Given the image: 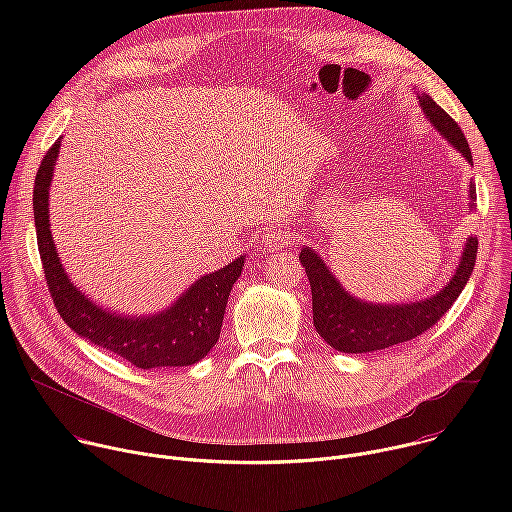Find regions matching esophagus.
I'll list each match as a JSON object with an SVG mask.
<instances>
[{
    "label": "esophagus",
    "instance_id": "34e87169",
    "mask_svg": "<svg viewBox=\"0 0 512 512\" xmlns=\"http://www.w3.org/2000/svg\"><path fill=\"white\" fill-rule=\"evenodd\" d=\"M287 241H289V233L285 231V229H269L267 233H265V237H263V247H265V251H277V249H281L283 245H287Z\"/></svg>",
    "mask_w": 512,
    "mask_h": 512
}]
</instances>
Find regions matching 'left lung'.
<instances>
[{"label":"left lung","mask_w":512,"mask_h":512,"mask_svg":"<svg viewBox=\"0 0 512 512\" xmlns=\"http://www.w3.org/2000/svg\"><path fill=\"white\" fill-rule=\"evenodd\" d=\"M419 105L431 125L440 131L454 148L472 164L470 145L458 127V123L437 105L429 95H419ZM476 186L470 182V208H474ZM478 239L468 237L460 265L448 285L433 298L413 304H367L352 298L332 275L326 263L316 255L312 247H304L300 261L306 267L310 289L314 326L318 334L332 348L348 354L383 350L411 338H417L433 324H437L462 294L472 269L476 265Z\"/></svg>","instance_id":"1"}]
</instances>
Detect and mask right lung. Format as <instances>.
<instances>
[{"label":"right lung","mask_w":512,"mask_h":512,"mask_svg":"<svg viewBox=\"0 0 512 512\" xmlns=\"http://www.w3.org/2000/svg\"><path fill=\"white\" fill-rule=\"evenodd\" d=\"M58 150L60 139L52 143L38 168L32 204L44 277L62 320L79 336L143 371L188 367L204 358L221 336L229 294L243 271L245 257L200 277L160 314L139 318L99 308L68 279L52 241L48 188Z\"/></svg>","instance_id":"obj_1"}]
</instances>
